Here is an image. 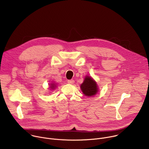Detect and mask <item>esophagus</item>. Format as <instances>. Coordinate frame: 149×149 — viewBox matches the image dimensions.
<instances>
[{"mask_svg": "<svg viewBox=\"0 0 149 149\" xmlns=\"http://www.w3.org/2000/svg\"><path fill=\"white\" fill-rule=\"evenodd\" d=\"M74 80L73 79H70V80H68V84H74Z\"/></svg>", "mask_w": 149, "mask_h": 149, "instance_id": "obj_1", "label": "esophagus"}]
</instances>
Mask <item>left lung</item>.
<instances>
[{"mask_svg":"<svg viewBox=\"0 0 149 149\" xmlns=\"http://www.w3.org/2000/svg\"><path fill=\"white\" fill-rule=\"evenodd\" d=\"M83 94L87 97L95 95L98 91V87L96 82L91 77L86 76L80 86Z\"/></svg>","mask_w":149,"mask_h":149,"instance_id":"8db88e82","label":"left lung"}]
</instances>
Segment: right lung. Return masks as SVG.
I'll return each instance as SVG.
<instances>
[{
	"label": "right lung",
	"instance_id": "obj_1",
	"mask_svg": "<svg viewBox=\"0 0 149 149\" xmlns=\"http://www.w3.org/2000/svg\"><path fill=\"white\" fill-rule=\"evenodd\" d=\"M55 87H56V84H55L54 83H52V84H50V88H51L52 90L55 89Z\"/></svg>",
	"mask_w": 149,
	"mask_h": 149
}]
</instances>
